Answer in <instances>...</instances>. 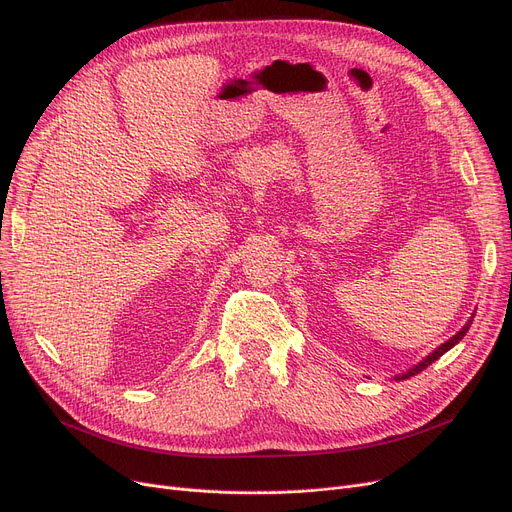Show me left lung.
<instances>
[{"mask_svg":"<svg viewBox=\"0 0 512 512\" xmlns=\"http://www.w3.org/2000/svg\"><path fill=\"white\" fill-rule=\"evenodd\" d=\"M471 323H473V316H471V319H469V323H467V325H465V327H462V329H460V331H458V333H456V335H452V337H450V339H448V342H444V344H442V346H440V348H437V350H433V352H431V354H429V356H427V358H423V360H421V362H419V364H415V367H412V369H408V371H406V373H402V375H398V377H396V381H402V379H408V377H412V375H417V373H421V371H423V369H427V367H429V364H431V362H435V360H437V358H440V356H442V354H446V352H448V350H450V348H454V346H456V344H458V342H460V339H462V337H465V335H467V331H469V327H471Z\"/></svg>","mask_w":512,"mask_h":512,"instance_id":"1","label":"left lung"}]
</instances>
